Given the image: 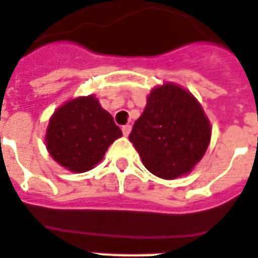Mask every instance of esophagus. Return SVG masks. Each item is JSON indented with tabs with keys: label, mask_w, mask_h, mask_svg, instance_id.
Returning <instances> with one entry per match:
<instances>
[{
	"label": "esophagus",
	"mask_w": 258,
	"mask_h": 258,
	"mask_svg": "<svg viewBox=\"0 0 258 258\" xmlns=\"http://www.w3.org/2000/svg\"><path fill=\"white\" fill-rule=\"evenodd\" d=\"M121 131H123L124 137H128L130 133H131V125H130V124H127V125H123V127H121Z\"/></svg>",
	"instance_id": "34e87169"
}]
</instances>
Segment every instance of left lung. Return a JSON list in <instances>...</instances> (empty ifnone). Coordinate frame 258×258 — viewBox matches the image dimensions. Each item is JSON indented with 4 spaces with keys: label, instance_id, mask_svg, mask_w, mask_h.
Masks as SVG:
<instances>
[{
    "label": "left lung",
    "instance_id": "8db88e82",
    "mask_svg": "<svg viewBox=\"0 0 258 258\" xmlns=\"http://www.w3.org/2000/svg\"><path fill=\"white\" fill-rule=\"evenodd\" d=\"M211 135V121L197 98L167 82L150 91L130 141L149 172L172 180L190 173L201 161Z\"/></svg>",
    "mask_w": 258,
    "mask_h": 258
}]
</instances>
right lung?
<instances>
[{"label": "right lung", "mask_w": 258, "mask_h": 258, "mask_svg": "<svg viewBox=\"0 0 258 258\" xmlns=\"http://www.w3.org/2000/svg\"><path fill=\"white\" fill-rule=\"evenodd\" d=\"M121 135L112 114L91 94L72 98L54 110L45 144L57 164L81 173L100 163L108 148Z\"/></svg>", "instance_id": "1"}]
</instances>
